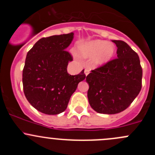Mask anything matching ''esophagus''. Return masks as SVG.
Returning <instances> with one entry per match:
<instances>
[{
    "label": "esophagus",
    "instance_id": "34e87169",
    "mask_svg": "<svg viewBox=\"0 0 155 155\" xmlns=\"http://www.w3.org/2000/svg\"><path fill=\"white\" fill-rule=\"evenodd\" d=\"M84 73H85V76H87V75L89 74V73H90V70H88V69H85V71H84Z\"/></svg>",
    "mask_w": 155,
    "mask_h": 155
}]
</instances>
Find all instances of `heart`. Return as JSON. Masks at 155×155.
<instances>
[{"instance_id":"obj_1","label":"heart","mask_w":155,"mask_h":155,"mask_svg":"<svg viewBox=\"0 0 155 155\" xmlns=\"http://www.w3.org/2000/svg\"><path fill=\"white\" fill-rule=\"evenodd\" d=\"M115 52V46L102 40L80 43L77 48V53L81 58H89L93 57L91 64L95 67L103 66L108 63L112 58Z\"/></svg>"}]
</instances>
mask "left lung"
Here are the masks:
<instances>
[{
  "instance_id": "8db88e82",
  "label": "left lung",
  "mask_w": 155,
  "mask_h": 155,
  "mask_svg": "<svg viewBox=\"0 0 155 155\" xmlns=\"http://www.w3.org/2000/svg\"><path fill=\"white\" fill-rule=\"evenodd\" d=\"M117 46V57L87 76V99L98 113L116 114L130 105L142 87L143 70L140 58L121 40H112Z\"/></svg>"
}]
</instances>
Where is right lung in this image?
Returning <instances> with one entry per match:
<instances>
[{"label": "right lung", "mask_w": 155, "mask_h": 155, "mask_svg": "<svg viewBox=\"0 0 155 155\" xmlns=\"http://www.w3.org/2000/svg\"><path fill=\"white\" fill-rule=\"evenodd\" d=\"M73 37V32L43 37L26 56L23 90L31 105L42 113L58 115L65 111L78 84L85 79L84 70L74 76L67 70L73 58L66 49Z\"/></svg>", "instance_id": "right-lung-1"}]
</instances>
